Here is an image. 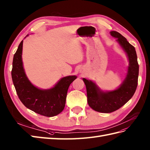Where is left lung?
I'll return each instance as SVG.
<instances>
[{
    "label": "left lung",
    "mask_w": 150,
    "mask_h": 150,
    "mask_svg": "<svg viewBox=\"0 0 150 150\" xmlns=\"http://www.w3.org/2000/svg\"><path fill=\"white\" fill-rule=\"evenodd\" d=\"M110 34L112 37L117 38L116 41L127 54L129 65L125 80L117 89L103 92L93 81L83 79L86 88L89 106L95 111L104 113L115 111L132 97L137 86L139 75V64L135 47L119 32L111 31Z\"/></svg>",
    "instance_id": "1"
}]
</instances>
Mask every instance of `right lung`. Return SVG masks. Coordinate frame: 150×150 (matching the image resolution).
Returning <instances> with one entry per match:
<instances>
[{"label": "right lung", "mask_w": 150, "mask_h": 150, "mask_svg": "<svg viewBox=\"0 0 150 150\" xmlns=\"http://www.w3.org/2000/svg\"><path fill=\"white\" fill-rule=\"evenodd\" d=\"M22 48L21 41L14 54L11 71L13 82L18 97L25 107L38 114L47 117L58 115L64 109L69 87L77 76L64 77L52 88H38L32 85L25 74L21 58Z\"/></svg>", "instance_id": "add662e5"}]
</instances>
